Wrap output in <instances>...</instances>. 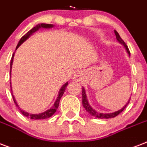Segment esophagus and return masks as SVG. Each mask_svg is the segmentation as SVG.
Masks as SVG:
<instances>
[{
	"label": "esophagus",
	"instance_id": "esophagus-1",
	"mask_svg": "<svg viewBox=\"0 0 147 147\" xmlns=\"http://www.w3.org/2000/svg\"><path fill=\"white\" fill-rule=\"evenodd\" d=\"M75 79H76V80H79L80 79V77H78V76H76V77H75Z\"/></svg>",
	"mask_w": 147,
	"mask_h": 147
}]
</instances>
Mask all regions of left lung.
<instances>
[{
  "label": "left lung",
  "instance_id": "8db88e82",
  "mask_svg": "<svg viewBox=\"0 0 147 147\" xmlns=\"http://www.w3.org/2000/svg\"><path fill=\"white\" fill-rule=\"evenodd\" d=\"M114 33H115V35H116V37H117V40L120 42V44H123V45L124 46V47L126 48V50H127V53H129V54H130V52H129V49H128V47H127V45L126 44V43L123 40L122 38H121L120 35H119V34L117 33V31L114 30ZM129 101H130V100L128 101V103L125 105V107H123L121 110H118V111H117V112L112 113H98V112H96V111H95V110H94V109L90 106L89 103H88V100H87V98H86L85 90H84V87L82 86V103H83V106H84V107L85 108V110L89 113L91 115V116H93V117H96V118H100V119H108V118H113V117H117V115L120 114V113L124 110L125 108H126V107L127 106V104L129 103Z\"/></svg>",
  "mask_w": 147,
  "mask_h": 147
}]
</instances>
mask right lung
<instances>
[{
  "label": "right lung",
  "mask_w": 147,
  "mask_h": 147,
  "mask_svg": "<svg viewBox=\"0 0 147 147\" xmlns=\"http://www.w3.org/2000/svg\"><path fill=\"white\" fill-rule=\"evenodd\" d=\"M53 27V25L47 24H40L37 25L36 27H34V28H32L31 30H29V31H28V32L26 34H24L22 37H21V39L20 40V41L18 42V46H17V47H16V50L18 48V47L20 46V44H22L23 42H24L25 40H26L28 38V37H30V35L32 34L33 33H34L35 31H37V30L39 29L40 27L50 28V27ZM13 56H14V53H13V54L12 55V57H11V68H10V71H11V68H12V63H13ZM10 84H11V83H10ZM67 85H68V83H66V84H64V85H63L62 87H61V90H60V92H59V95H58V96H57V100L55 101V103H54L53 106L51 108V109H50V110H47L46 112L42 113H39V114H29L28 113L24 112V111H23V110H21L20 109V113H22L24 116H25V117H29V118L32 119V120H43V119H47V118H49V117H51V116H53V115L54 114V113L57 111V109L58 107H59L60 100H61V97H62V96H63V93H64V91H65V90H66V88H67ZM11 91H12V90H11ZM11 94H12V93H11ZM12 96H13V102H14V103L16 104V106H17V107H18V105L17 104V103H16L15 99H14V96H13V94H12ZM18 109H19V107H18Z\"/></svg>",
  "instance_id": "obj_1"
}]
</instances>
